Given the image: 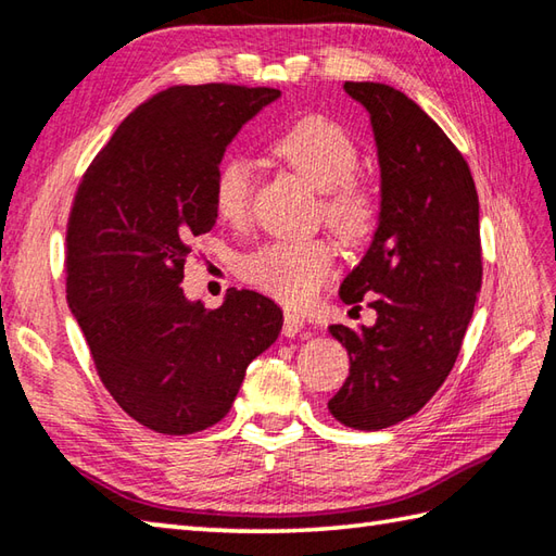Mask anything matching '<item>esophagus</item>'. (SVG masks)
Returning a JSON list of instances; mask_svg holds the SVG:
<instances>
[{
	"instance_id": "esophagus-1",
	"label": "esophagus",
	"mask_w": 556,
	"mask_h": 556,
	"mask_svg": "<svg viewBox=\"0 0 556 556\" xmlns=\"http://www.w3.org/2000/svg\"><path fill=\"white\" fill-rule=\"evenodd\" d=\"M303 327H305V323L299 313H293V311L285 313V337H296Z\"/></svg>"
}]
</instances>
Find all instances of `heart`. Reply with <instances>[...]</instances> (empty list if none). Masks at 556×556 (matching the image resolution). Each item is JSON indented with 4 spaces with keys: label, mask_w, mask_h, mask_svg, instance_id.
I'll return each mask as SVG.
<instances>
[{
    "label": "heart",
    "mask_w": 556,
    "mask_h": 556,
    "mask_svg": "<svg viewBox=\"0 0 556 556\" xmlns=\"http://www.w3.org/2000/svg\"><path fill=\"white\" fill-rule=\"evenodd\" d=\"M275 155L323 191V217L346 243L372 233L380 203L368 184L356 179L361 152L339 124L311 116L281 131L271 143ZM253 164L243 155H227L212 179V203L227 222H243L251 210ZM241 277L281 303H308L334 271V248L325 239H277L257 245L239 263Z\"/></svg>",
    "instance_id": "obj_1"
}]
</instances>
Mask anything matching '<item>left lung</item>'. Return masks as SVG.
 Segmentation results:
<instances>
[{
	"mask_svg": "<svg viewBox=\"0 0 556 556\" xmlns=\"http://www.w3.org/2000/svg\"><path fill=\"white\" fill-rule=\"evenodd\" d=\"M370 114L380 160V219L339 296L368 299L372 327L332 325L349 377L329 413L382 430L418 413L452 372L482 281L480 205L468 162L416 102L384 83H344Z\"/></svg>",
	"mask_w": 556,
	"mask_h": 556,
	"instance_id": "obj_1",
	"label": "left lung"
}]
</instances>
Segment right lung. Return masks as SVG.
<instances>
[{"instance_id":"add662e5","label":"right lung","mask_w":556,"mask_h":556,"mask_svg":"<svg viewBox=\"0 0 556 556\" xmlns=\"http://www.w3.org/2000/svg\"><path fill=\"white\" fill-rule=\"evenodd\" d=\"M281 96L229 83L174 86L116 128L83 174L66 227V301L108 392L162 434L227 416L248 363L275 344L281 311L229 289L188 301L184 265L217 222L212 179L245 122Z\"/></svg>"}]
</instances>
